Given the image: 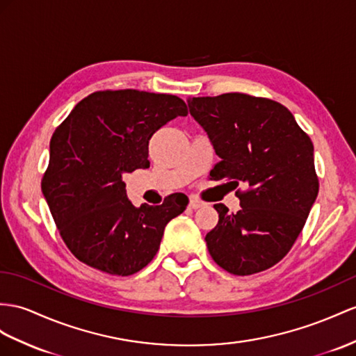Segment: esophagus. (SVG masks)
<instances>
[{
    "label": "esophagus",
    "instance_id": "34e87169",
    "mask_svg": "<svg viewBox=\"0 0 356 356\" xmlns=\"http://www.w3.org/2000/svg\"><path fill=\"white\" fill-rule=\"evenodd\" d=\"M204 206V202H202V200H198L197 197H191L189 198V207L191 209H200Z\"/></svg>",
    "mask_w": 356,
    "mask_h": 356
}]
</instances>
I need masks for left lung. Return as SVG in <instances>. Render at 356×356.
<instances>
[{"mask_svg":"<svg viewBox=\"0 0 356 356\" xmlns=\"http://www.w3.org/2000/svg\"><path fill=\"white\" fill-rule=\"evenodd\" d=\"M188 106L221 159L213 180L247 186L239 212L213 206L220 220L206 234L207 250L233 275L266 270L293 247L316 202L313 143L275 100L225 93L189 97Z\"/></svg>","mask_w":356,"mask_h":356,"instance_id":"1","label":"left lung"}]
</instances>
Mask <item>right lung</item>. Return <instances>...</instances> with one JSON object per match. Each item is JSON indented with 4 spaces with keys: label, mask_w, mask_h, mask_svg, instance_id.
Returning <instances> with one entry per match:
<instances>
[{
    "label": "right lung",
    "mask_w": 356,
    "mask_h": 356,
    "mask_svg": "<svg viewBox=\"0 0 356 356\" xmlns=\"http://www.w3.org/2000/svg\"><path fill=\"white\" fill-rule=\"evenodd\" d=\"M179 115H188V108L177 96L96 91L54 132L42 193L79 261L127 277L156 256L165 225L185 211L188 197L172 194L161 206L135 207L123 175L150 167L149 140Z\"/></svg>",
    "instance_id": "right-lung-1"
}]
</instances>
